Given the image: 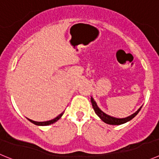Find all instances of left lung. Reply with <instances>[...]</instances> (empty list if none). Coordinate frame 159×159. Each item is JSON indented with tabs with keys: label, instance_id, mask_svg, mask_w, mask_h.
Returning a JSON list of instances; mask_svg holds the SVG:
<instances>
[{
	"label": "left lung",
	"instance_id": "8db88e82",
	"mask_svg": "<svg viewBox=\"0 0 159 159\" xmlns=\"http://www.w3.org/2000/svg\"><path fill=\"white\" fill-rule=\"evenodd\" d=\"M91 103H92L93 108L95 113L100 117V119H101V120H102L103 122L105 123V124H111V125H120V124H125V123L128 122V121H130L131 120H132V119L139 112V111L141 110V108H142V106H141L136 111H135V113L131 114V116H129L128 117H125V118H116V117L111 116L108 115V114H106L105 112H104L99 107L97 106V102L94 101V99L92 97H91Z\"/></svg>",
	"mask_w": 159,
	"mask_h": 159
}]
</instances>
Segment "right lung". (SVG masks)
<instances>
[{
	"label": "right lung",
	"instance_id": "obj_1",
	"mask_svg": "<svg viewBox=\"0 0 159 159\" xmlns=\"http://www.w3.org/2000/svg\"><path fill=\"white\" fill-rule=\"evenodd\" d=\"M64 111L63 112H62V113L60 114V115H58V116L55 117V119H53V120H48V121H43V122H37V121H34L32 120H30V119L27 118L28 120L30 121V122H31L32 124H35V125H38V126H48V125H50V124H54V123L57 122V121L59 120L61 117H62V116L63 115Z\"/></svg>",
	"mask_w": 159,
	"mask_h": 159
}]
</instances>
